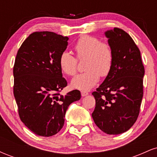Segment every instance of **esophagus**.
<instances>
[{
	"label": "esophagus",
	"mask_w": 157,
	"mask_h": 157,
	"mask_svg": "<svg viewBox=\"0 0 157 157\" xmlns=\"http://www.w3.org/2000/svg\"><path fill=\"white\" fill-rule=\"evenodd\" d=\"M88 94H89V93H88L87 91H81V95H82V97L87 96Z\"/></svg>",
	"instance_id": "1"
}]
</instances>
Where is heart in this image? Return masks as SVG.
I'll return each instance as SVG.
<instances>
[{
    "instance_id": "b5f03b06",
    "label": "heart",
    "mask_w": 157,
    "mask_h": 157,
    "mask_svg": "<svg viewBox=\"0 0 157 157\" xmlns=\"http://www.w3.org/2000/svg\"><path fill=\"white\" fill-rule=\"evenodd\" d=\"M74 48L77 58L65 51L61 53L59 58L61 71L68 76L75 75L78 60L86 59L84 68L86 71L73 78V88L87 91L98 82L100 76H109L113 63V50L109 43L100 41L94 36L83 35L78 39Z\"/></svg>"
}]
</instances>
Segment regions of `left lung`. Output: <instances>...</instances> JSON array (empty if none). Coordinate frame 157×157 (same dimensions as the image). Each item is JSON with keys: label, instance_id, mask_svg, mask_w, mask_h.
<instances>
[{"label": "left lung", "instance_id": "8db88e82", "mask_svg": "<svg viewBox=\"0 0 157 157\" xmlns=\"http://www.w3.org/2000/svg\"><path fill=\"white\" fill-rule=\"evenodd\" d=\"M105 35L113 50V67L92 92L96 105L91 116L103 132L120 134L130 129L138 118L145 68L140 49L127 32L115 27Z\"/></svg>", "mask_w": 157, "mask_h": 157}]
</instances>
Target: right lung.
Returning a JSON list of instances; mask_svg holds the SVG:
<instances>
[{
	"mask_svg": "<svg viewBox=\"0 0 157 157\" xmlns=\"http://www.w3.org/2000/svg\"><path fill=\"white\" fill-rule=\"evenodd\" d=\"M68 37L52 32H35L23 41L13 67V93L20 119L29 130L51 136L64 125L68 105L80 99L78 90L60 94L67 86L59 58Z\"/></svg>",
	"mask_w": 157,
	"mask_h": 157,
	"instance_id": "add662e5",
	"label": "right lung"
}]
</instances>
